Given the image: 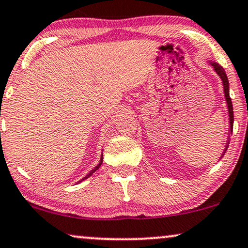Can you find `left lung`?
Segmentation results:
<instances>
[{
	"mask_svg": "<svg viewBox=\"0 0 248 248\" xmlns=\"http://www.w3.org/2000/svg\"><path fill=\"white\" fill-rule=\"evenodd\" d=\"M212 65L214 66V70L216 71V73L220 75V78L222 79V82H223V87H224V95H225V99H227V104H228V109H229V119H230V130L232 133L233 129V108H232V102H231L230 95H229V81L227 78V74H225V71L223 70V67L220 66L216 62H212Z\"/></svg>",
	"mask_w": 248,
	"mask_h": 248,
	"instance_id": "1",
	"label": "left lung"
}]
</instances>
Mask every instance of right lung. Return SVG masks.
Returning a JSON list of instances; mask_svg holds the SVG:
<instances>
[{
  "mask_svg": "<svg viewBox=\"0 0 248 248\" xmlns=\"http://www.w3.org/2000/svg\"><path fill=\"white\" fill-rule=\"evenodd\" d=\"M102 161H103V159H101V162H99V164H98V165H97V166H96V167H95V168H93V170H92V171H90V173H89V174H88L86 177H89V176H90V175H92V174L93 173V171H96V170H97V169H98L99 167H101V165H102ZM86 177H84V178H86Z\"/></svg>",
  "mask_w": 248,
  "mask_h": 248,
  "instance_id": "obj_1",
  "label": "right lung"
}]
</instances>
